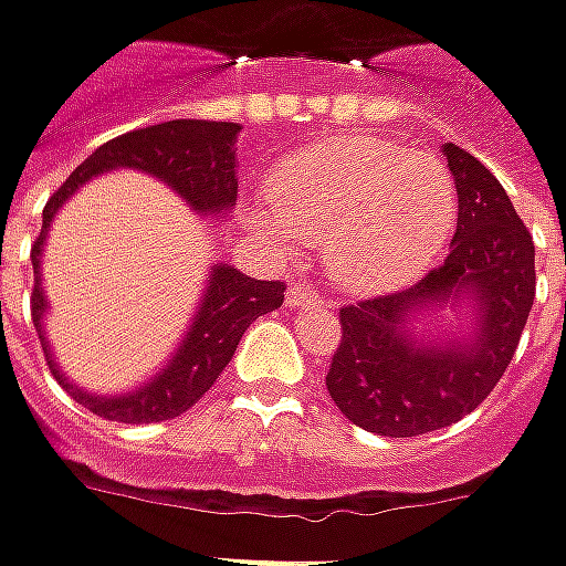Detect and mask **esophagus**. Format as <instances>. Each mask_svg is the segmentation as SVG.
Listing matches in <instances>:
<instances>
[{"instance_id":"esophagus-1","label":"esophagus","mask_w":566,"mask_h":566,"mask_svg":"<svg viewBox=\"0 0 566 566\" xmlns=\"http://www.w3.org/2000/svg\"><path fill=\"white\" fill-rule=\"evenodd\" d=\"M310 303H316V294L310 291V287H301V284H291L287 287V306H310Z\"/></svg>"}]
</instances>
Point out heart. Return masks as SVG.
<instances>
[{
  "instance_id": "heart-1",
  "label": "heart",
  "mask_w": 566,
  "mask_h": 566,
  "mask_svg": "<svg viewBox=\"0 0 566 566\" xmlns=\"http://www.w3.org/2000/svg\"><path fill=\"white\" fill-rule=\"evenodd\" d=\"M454 216V178L436 156L381 137H335L275 168L256 224L322 247L332 282L376 294L432 263Z\"/></svg>"
}]
</instances>
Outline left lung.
<instances>
[{
  "mask_svg": "<svg viewBox=\"0 0 566 566\" xmlns=\"http://www.w3.org/2000/svg\"><path fill=\"white\" fill-rule=\"evenodd\" d=\"M458 185V231L444 263L417 284L342 306V342L325 388L354 426L388 439L426 436L473 413L492 395L536 301V247L504 187L458 144H444ZM458 290L480 301L473 345H422L402 319Z\"/></svg>",
  "mask_w": 566,
  "mask_h": 566,
  "instance_id": "8db88e82",
  "label": "left lung"
}]
</instances>
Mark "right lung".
Segmentation results:
<instances>
[{"instance_id": "right-lung-1", "label": "right lung", "mask_w": 566, "mask_h": 566, "mask_svg": "<svg viewBox=\"0 0 566 566\" xmlns=\"http://www.w3.org/2000/svg\"><path fill=\"white\" fill-rule=\"evenodd\" d=\"M241 127L234 122H163V125L137 127L122 137H112L96 149L87 163L74 168L69 181L59 187L43 209V228L33 241V294H30V316L36 325V335L43 342V291H40V253L43 238L50 228L55 209L69 200L87 178L108 171V168H144L149 175L163 178L175 187L187 203L200 212H224L238 200V175H234V137ZM284 303V282H260L238 272L234 265H216L212 282L206 291L193 328L187 332V342L168 363L163 376L149 381L137 395L125 398H93L87 391L74 388L59 376L55 363L50 360L52 376L71 391V398L84 403L96 417L115 422H159L187 413L206 391L216 385L228 360L234 357L238 342L244 338L250 322L263 313H272ZM46 350V342H43ZM50 357V354H46Z\"/></svg>"}]
</instances>
